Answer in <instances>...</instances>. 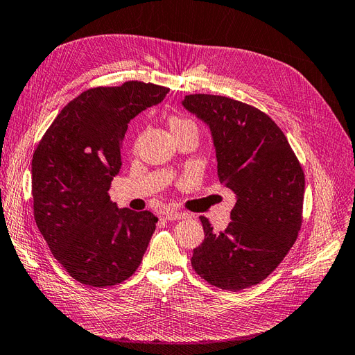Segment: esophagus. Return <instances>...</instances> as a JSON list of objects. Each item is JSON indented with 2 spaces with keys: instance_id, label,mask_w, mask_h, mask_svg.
<instances>
[{
  "instance_id": "34e87169",
  "label": "esophagus",
  "mask_w": 355,
  "mask_h": 355,
  "mask_svg": "<svg viewBox=\"0 0 355 355\" xmlns=\"http://www.w3.org/2000/svg\"><path fill=\"white\" fill-rule=\"evenodd\" d=\"M164 214H166L164 218H166L167 220H171V222H175V220H184V219H188V214H187V213L176 211V210H168V211H166Z\"/></svg>"
}]
</instances>
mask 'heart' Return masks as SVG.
I'll return each mask as SVG.
<instances>
[{
    "instance_id": "obj_1",
    "label": "heart",
    "mask_w": 355,
    "mask_h": 355,
    "mask_svg": "<svg viewBox=\"0 0 355 355\" xmlns=\"http://www.w3.org/2000/svg\"><path fill=\"white\" fill-rule=\"evenodd\" d=\"M168 124H170L171 133H173V136H176L182 132H187V130H197L196 124L192 123L191 120H188V118H184V116H178V115L170 116Z\"/></svg>"
}]
</instances>
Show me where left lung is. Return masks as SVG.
Returning a JSON list of instances; mask_svg holds the SVG:
<instances>
[{"instance_id":"8db88e82","label":"left lung","mask_w":355,"mask_h":355,"mask_svg":"<svg viewBox=\"0 0 355 355\" xmlns=\"http://www.w3.org/2000/svg\"><path fill=\"white\" fill-rule=\"evenodd\" d=\"M182 103L209 124L219 180L237 194L223 231H213L200 216L204 241L191 265L211 286L239 292L263 282L295 244L302 225L304 168L282 128L254 106L204 93L188 94Z\"/></svg>"}]
</instances>
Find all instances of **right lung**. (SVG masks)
<instances>
[{
  "mask_svg": "<svg viewBox=\"0 0 355 355\" xmlns=\"http://www.w3.org/2000/svg\"><path fill=\"white\" fill-rule=\"evenodd\" d=\"M167 87L125 81L72 99L32 157L34 218L53 256L81 284L110 287L142 262L158 218L110 200L128 123L166 98Z\"/></svg>",
  "mask_w": 355,
  "mask_h": 355,
  "instance_id": "1",
  "label": "right lung"
}]
</instances>
